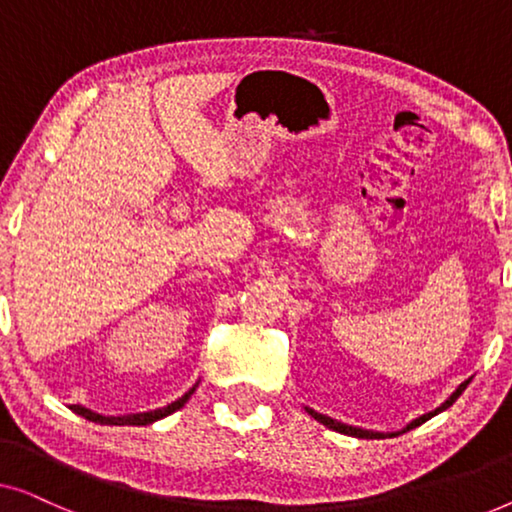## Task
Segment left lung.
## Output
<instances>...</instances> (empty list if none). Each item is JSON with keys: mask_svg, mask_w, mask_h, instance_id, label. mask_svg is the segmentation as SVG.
I'll return each mask as SVG.
<instances>
[{"mask_svg": "<svg viewBox=\"0 0 512 512\" xmlns=\"http://www.w3.org/2000/svg\"><path fill=\"white\" fill-rule=\"evenodd\" d=\"M468 382H471V380H466L464 384H461V387H459L457 391H454V394H452L450 398H447V401H445L443 405H440V408H436V410H433V412H429V415H424V417L415 419V422L405 426L403 431H410V429H415V426L424 424L426 419H429V417L438 415V412H443V410L450 408V405H452L454 401H457V398H459L461 394H464V389L468 387ZM310 415H312L314 419H317V422H321V424H324V426H328V429H333V431H338V433H347V436H356V438H384V433H375V431H363V429H354V426L340 424V422H335V419H331V417H324V415H319V412H312V410H310ZM391 436H396V433H391Z\"/></svg>", "mask_w": 512, "mask_h": 512, "instance_id": "8db88e82", "label": "left lung"}]
</instances>
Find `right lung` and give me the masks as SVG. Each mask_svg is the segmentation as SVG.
<instances>
[{"mask_svg": "<svg viewBox=\"0 0 512 512\" xmlns=\"http://www.w3.org/2000/svg\"><path fill=\"white\" fill-rule=\"evenodd\" d=\"M195 391V387L191 391H186L184 396L179 398V401H174L167 405V408H160V410H151V412H139V415H123V417H104V415H97V412L83 408V405H72V410L76 415L90 419V422L95 424H111V426H146V424H153L158 422V419H163L167 415H172V412H177L181 405H184L191 394Z\"/></svg>", "mask_w": 512, "mask_h": 512, "instance_id": "add662e5", "label": "right lung"}]
</instances>
